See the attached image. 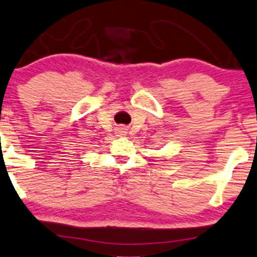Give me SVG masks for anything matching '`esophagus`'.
<instances>
[{"label":"esophagus","instance_id":"1","mask_svg":"<svg viewBox=\"0 0 257 257\" xmlns=\"http://www.w3.org/2000/svg\"><path fill=\"white\" fill-rule=\"evenodd\" d=\"M124 131H125V129H124L123 126H122V128H119V133H120V134H124V133H125V132H124Z\"/></svg>","mask_w":257,"mask_h":257}]
</instances>
